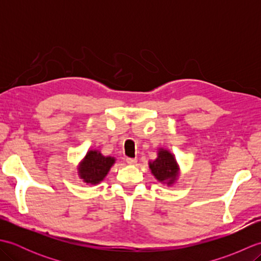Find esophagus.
<instances>
[{
	"mask_svg": "<svg viewBox=\"0 0 261 261\" xmlns=\"http://www.w3.org/2000/svg\"><path fill=\"white\" fill-rule=\"evenodd\" d=\"M125 162L129 165H136L138 160H137V158H126Z\"/></svg>",
	"mask_w": 261,
	"mask_h": 261,
	"instance_id": "obj_1",
	"label": "esophagus"
}]
</instances>
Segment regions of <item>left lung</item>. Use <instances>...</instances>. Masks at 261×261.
<instances>
[{
    "mask_svg": "<svg viewBox=\"0 0 261 261\" xmlns=\"http://www.w3.org/2000/svg\"><path fill=\"white\" fill-rule=\"evenodd\" d=\"M151 173L160 181H167L171 184L178 175V166L173 154L167 150H160L158 158L152 163H149Z\"/></svg>",
    "mask_w": 261,
    "mask_h": 261,
    "instance_id": "left-lung-1",
    "label": "left lung"
}]
</instances>
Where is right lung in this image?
I'll list each match as a JSON object with an SVG mask.
<instances>
[{"instance_id": "obj_1", "label": "right lung", "mask_w": 261, "mask_h": 261, "mask_svg": "<svg viewBox=\"0 0 261 261\" xmlns=\"http://www.w3.org/2000/svg\"><path fill=\"white\" fill-rule=\"evenodd\" d=\"M113 164L114 158L104 157L98 151L87 152L80 168L81 178L90 184H97L107 176Z\"/></svg>"}]
</instances>
